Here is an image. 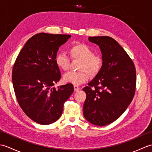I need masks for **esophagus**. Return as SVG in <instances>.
Returning <instances> with one entry per match:
<instances>
[{"instance_id":"34e87169","label":"esophagus","mask_w":152,"mask_h":152,"mask_svg":"<svg viewBox=\"0 0 152 152\" xmlns=\"http://www.w3.org/2000/svg\"><path fill=\"white\" fill-rule=\"evenodd\" d=\"M74 91H78L80 90V87L78 86H74Z\"/></svg>"}]
</instances>
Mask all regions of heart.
Listing matches in <instances>:
<instances>
[{
    "label": "heart",
    "instance_id": "1",
    "mask_svg": "<svg viewBox=\"0 0 152 152\" xmlns=\"http://www.w3.org/2000/svg\"><path fill=\"white\" fill-rule=\"evenodd\" d=\"M68 52L72 60H78L80 62L78 72H69L63 76V81L74 85H80L86 82L89 78V74L96 76L101 70L103 66L102 57L94 51L88 45L82 42H76L70 46ZM55 62L59 69L68 70L70 61L66 55L58 53L55 57Z\"/></svg>",
    "mask_w": 152,
    "mask_h": 152
}]
</instances>
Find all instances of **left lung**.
<instances>
[{
	"instance_id": "1",
	"label": "left lung",
	"mask_w": 152,
	"mask_h": 152,
	"mask_svg": "<svg viewBox=\"0 0 152 152\" xmlns=\"http://www.w3.org/2000/svg\"><path fill=\"white\" fill-rule=\"evenodd\" d=\"M101 48L104 63L88 86L83 115L91 124L104 126L116 120L133 100L136 89V69L133 60L117 41L109 37H89Z\"/></svg>"
}]
</instances>
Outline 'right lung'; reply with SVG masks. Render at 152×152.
<instances>
[{"instance_id": "right-lung-1", "label": "right lung", "mask_w": 152, "mask_h": 152, "mask_svg": "<svg viewBox=\"0 0 152 152\" xmlns=\"http://www.w3.org/2000/svg\"><path fill=\"white\" fill-rule=\"evenodd\" d=\"M70 38L69 34H35L27 40L13 66L12 83L19 104L39 124L58 120L64 103L74 91L71 83L51 88L61 76L55 57L59 48Z\"/></svg>"}]
</instances>
